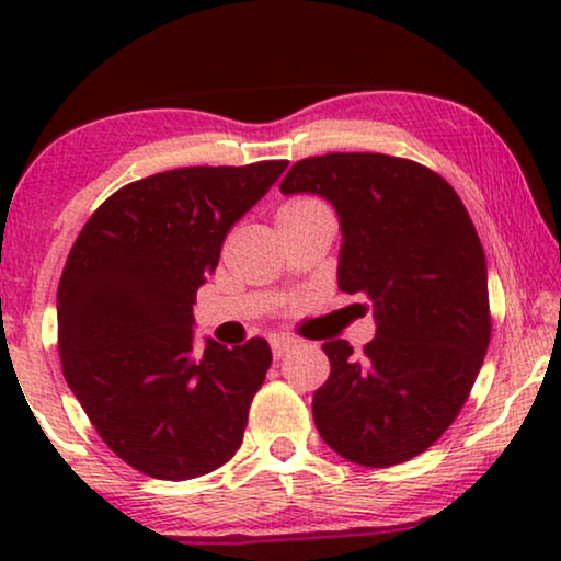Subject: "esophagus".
<instances>
[{"label": "esophagus", "instance_id": "34e87169", "mask_svg": "<svg viewBox=\"0 0 561 561\" xmlns=\"http://www.w3.org/2000/svg\"><path fill=\"white\" fill-rule=\"evenodd\" d=\"M296 344L298 342L294 340V336H286V334H273L271 336V347H273V355L275 357H283V355H286V352L294 350Z\"/></svg>", "mask_w": 561, "mask_h": 561}]
</instances>
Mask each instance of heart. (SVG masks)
I'll return each instance as SVG.
<instances>
[{"label": "heart", "instance_id": "obj_1", "mask_svg": "<svg viewBox=\"0 0 561 561\" xmlns=\"http://www.w3.org/2000/svg\"><path fill=\"white\" fill-rule=\"evenodd\" d=\"M317 206H324L317 198L311 196H296V198H288L286 204H280L278 209V217H286V214H298V211H309V209H317Z\"/></svg>", "mask_w": 561, "mask_h": 561}]
</instances>
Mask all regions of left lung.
I'll use <instances>...</instances> for the list:
<instances>
[{"label":"left lung","mask_w":561,"mask_h":561,"mask_svg":"<svg viewBox=\"0 0 561 561\" xmlns=\"http://www.w3.org/2000/svg\"><path fill=\"white\" fill-rule=\"evenodd\" d=\"M283 194H319L340 214L336 283L370 298L378 332L363 357L324 342L329 380L313 421L363 467L409 462L451 426L490 344L488 265L457 191L413 160L382 152L304 158Z\"/></svg>","instance_id":"obj_1"}]
</instances>
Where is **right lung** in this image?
<instances>
[{"label": "right lung", "instance_id": "add662e5", "mask_svg": "<svg viewBox=\"0 0 561 561\" xmlns=\"http://www.w3.org/2000/svg\"><path fill=\"white\" fill-rule=\"evenodd\" d=\"M288 160L133 181L91 214L58 283L64 378L96 434L156 480L214 472L240 449L271 367L265 340L194 352L196 290Z\"/></svg>", "mask_w": 561, "mask_h": 561}]
</instances>
